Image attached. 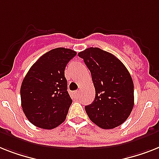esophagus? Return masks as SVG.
Wrapping results in <instances>:
<instances>
[{
	"label": "esophagus",
	"instance_id": "obj_1",
	"mask_svg": "<svg viewBox=\"0 0 159 159\" xmlns=\"http://www.w3.org/2000/svg\"><path fill=\"white\" fill-rule=\"evenodd\" d=\"M80 93V92L79 91V90H76V91L74 92V95H75V98H79Z\"/></svg>",
	"mask_w": 159,
	"mask_h": 159
}]
</instances>
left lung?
Returning <instances> with one entry per match:
<instances>
[{
	"instance_id": "left-lung-1",
	"label": "left lung",
	"mask_w": 159,
	"mask_h": 159,
	"mask_svg": "<svg viewBox=\"0 0 159 159\" xmlns=\"http://www.w3.org/2000/svg\"><path fill=\"white\" fill-rule=\"evenodd\" d=\"M78 56L91 72L95 88L93 102L85 106L88 116L103 129L121 125L134 106V85L128 69L115 55L99 48H88Z\"/></svg>"
}]
</instances>
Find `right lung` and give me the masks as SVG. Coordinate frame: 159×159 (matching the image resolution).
Listing matches in <instances>:
<instances>
[{
  "instance_id": "add662e5",
  "label": "right lung",
  "mask_w": 159,
  "mask_h": 159,
  "mask_svg": "<svg viewBox=\"0 0 159 159\" xmlns=\"http://www.w3.org/2000/svg\"><path fill=\"white\" fill-rule=\"evenodd\" d=\"M75 55L76 52L70 48H53L42 55L24 77L21 105L33 125L53 129L65 121L72 103L65 68Z\"/></svg>"
}]
</instances>
